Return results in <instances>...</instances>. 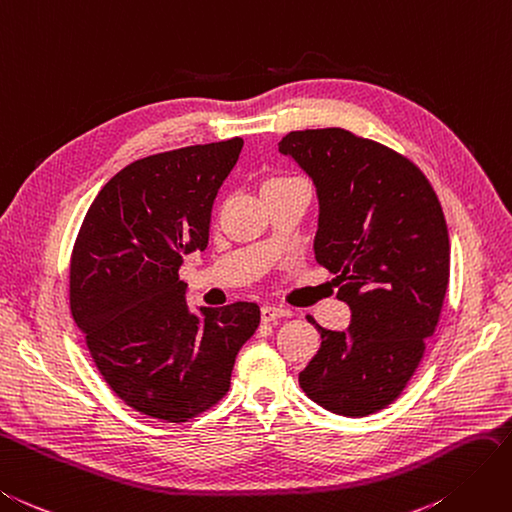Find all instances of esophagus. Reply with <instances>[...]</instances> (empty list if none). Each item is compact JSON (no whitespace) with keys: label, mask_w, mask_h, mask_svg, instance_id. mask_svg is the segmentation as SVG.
Segmentation results:
<instances>
[{"label":"esophagus","mask_w":512,"mask_h":512,"mask_svg":"<svg viewBox=\"0 0 512 512\" xmlns=\"http://www.w3.org/2000/svg\"><path fill=\"white\" fill-rule=\"evenodd\" d=\"M260 316H262V321L271 323L275 319H284V316H290V310H286L282 306H273V303H267V306L260 308Z\"/></svg>","instance_id":"esophagus-1"}]
</instances>
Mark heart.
Wrapping results in <instances>:
<instances>
[{
    "label": "heart",
    "instance_id": "b5f03b06",
    "mask_svg": "<svg viewBox=\"0 0 512 512\" xmlns=\"http://www.w3.org/2000/svg\"><path fill=\"white\" fill-rule=\"evenodd\" d=\"M271 181H284V178H282V176H280V178H269V181H267V183H271Z\"/></svg>",
    "mask_w": 512,
    "mask_h": 512
}]
</instances>
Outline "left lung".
<instances>
[{"instance_id":"8db88e82","label":"left lung","mask_w":512,"mask_h":512,"mask_svg":"<svg viewBox=\"0 0 512 512\" xmlns=\"http://www.w3.org/2000/svg\"><path fill=\"white\" fill-rule=\"evenodd\" d=\"M280 153L314 181V256L351 308L347 331L310 316L323 342L299 385L327 411L364 418L405 390L437 327L450 278L446 217L416 163L351 131H290Z\"/></svg>"}]
</instances>
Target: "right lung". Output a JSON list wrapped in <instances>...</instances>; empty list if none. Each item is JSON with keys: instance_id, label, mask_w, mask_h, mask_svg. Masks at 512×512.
Masks as SVG:
<instances>
[{"instance_id": "right-lung-1", "label": "right lung", "mask_w": 512, "mask_h": 512, "mask_svg": "<svg viewBox=\"0 0 512 512\" xmlns=\"http://www.w3.org/2000/svg\"><path fill=\"white\" fill-rule=\"evenodd\" d=\"M241 137L137 159L94 198L71 254V312L96 368L144 416L187 422L230 390L260 308L237 301L191 314L183 256L209 245L219 187Z\"/></svg>"}]
</instances>
